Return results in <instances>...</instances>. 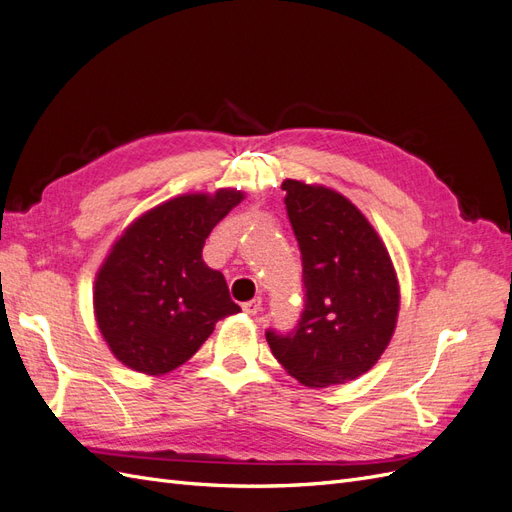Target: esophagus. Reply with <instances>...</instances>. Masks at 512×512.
Here are the masks:
<instances>
[{"label":"esophagus","mask_w":512,"mask_h":512,"mask_svg":"<svg viewBox=\"0 0 512 512\" xmlns=\"http://www.w3.org/2000/svg\"><path fill=\"white\" fill-rule=\"evenodd\" d=\"M241 307H243V312H245L247 316H256V314L260 312V309H262V299H252V301L243 303Z\"/></svg>","instance_id":"esophagus-1"}]
</instances>
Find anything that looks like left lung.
Listing matches in <instances>:
<instances>
[{"label":"left lung","mask_w":512,"mask_h":512,"mask_svg":"<svg viewBox=\"0 0 512 512\" xmlns=\"http://www.w3.org/2000/svg\"><path fill=\"white\" fill-rule=\"evenodd\" d=\"M303 260L305 309L288 335L267 331L273 356L309 389L346 384L378 363L397 327L399 282L376 228L331 188L282 183Z\"/></svg>","instance_id":"1"}]
</instances>
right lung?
I'll return each mask as SVG.
<instances>
[{
    "label": "right lung",
    "instance_id": "right-lung-1",
    "mask_svg": "<svg viewBox=\"0 0 512 512\" xmlns=\"http://www.w3.org/2000/svg\"><path fill=\"white\" fill-rule=\"evenodd\" d=\"M243 198L235 188L181 194L121 232L94 284L98 329L117 361L138 374H168L192 359L215 322L241 312L203 247Z\"/></svg>",
    "mask_w": 512,
    "mask_h": 512
}]
</instances>
